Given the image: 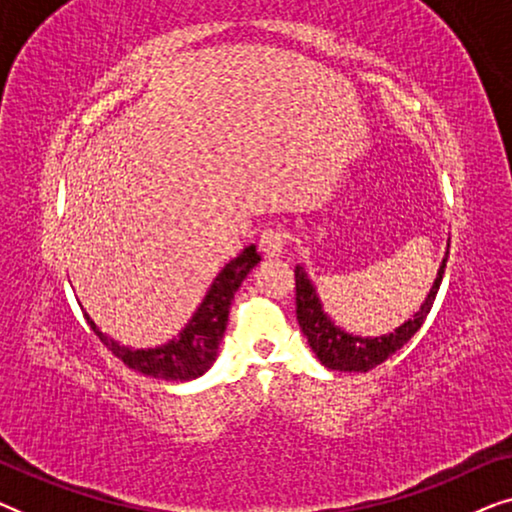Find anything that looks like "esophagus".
<instances>
[{
    "instance_id": "obj_1",
    "label": "esophagus",
    "mask_w": 512,
    "mask_h": 512,
    "mask_svg": "<svg viewBox=\"0 0 512 512\" xmlns=\"http://www.w3.org/2000/svg\"><path fill=\"white\" fill-rule=\"evenodd\" d=\"M286 247V233L279 226H270L265 228L261 237H258V249L265 258H277L282 256V251Z\"/></svg>"
}]
</instances>
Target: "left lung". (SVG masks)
<instances>
[{"label": "left lung", "instance_id": "left-lung-1", "mask_svg": "<svg viewBox=\"0 0 512 512\" xmlns=\"http://www.w3.org/2000/svg\"><path fill=\"white\" fill-rule=\"evenodd\" d=\"M447 256H450V249H447ZM447 256L443 258V265H440L436 282H433V289L429 296H426L422 310L415 314V319H410L408 324H403L396 333L384 335V338H373V340H361L354 338V335L342 333L340 328H335L328 317L321 310V303L314 293V286L310 279H307L305 270L296 268V317L298 324L303 328V335L310 342L312 352L319 356V361L324 363L326 368L331 370H347V373H366V370H373L394 356L398 349H401L405 342H408L412 335H415L419 328H422L424 319L429 317L433 300L438 296L440 282H443Z\"/></svg>", "mask_w": 512, "mask_h": 512}]
</instances>
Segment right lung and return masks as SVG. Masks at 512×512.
Returning <instances> with one entry per match:
<instances>
[{"label":"right lung","mask_w":512,"mask_h":512,"mask_svg":"<svg viewBox=\"0 0 512 512\" xmlns=\"http://www.w3.org/2000/svg\"><path fill=\"white\" fill-rule=\"evenodd\" d=\"M261 261L256 247H247L240 256L233 258L226 268L219 272L214 279L212 289H209L207 298L202 300L198 312L193 314L191 324L179 333V338L163 345L158 349H128L121 347L118 342L107 338L100 328L93 324L88 314H83L86 321L93 328L97 338L104 342L116 359H121L125 366L137 370V373L158 377V380L170 382H186L193 377H200L205 370L212 366L216 359V349L226 333L228 326V312L233 305L235 291L240 289L244 277L249 270Z\"/></svg>","instance_id":"add662e5"}]
</instances>
